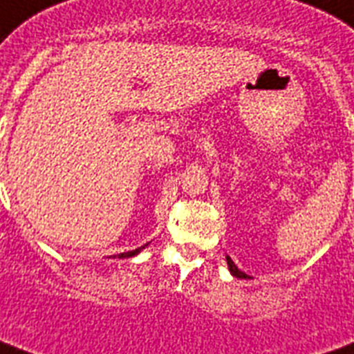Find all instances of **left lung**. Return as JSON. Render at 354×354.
Listing matches in <instances>:
<instances>
[{
    "label": "left lung",
    "instance_id": "8db88e82",
    "mask_svg": "<svg viewBox=\"0 0 354 354\" xmlns=\"http://www.w3.org/2000/svg\"><path fill=\"white\" fill-rule=\"evenodd\" d=\"M226 261H228V267H230V273L234 274V277H237V279H250V277H247V274L243 273V271H239V269H237L236 263H234V261H232L230 258H228V256H226Z\"/></svg>",
    "mask_w": 354,
    "mask_h": 354
}]
</instances>
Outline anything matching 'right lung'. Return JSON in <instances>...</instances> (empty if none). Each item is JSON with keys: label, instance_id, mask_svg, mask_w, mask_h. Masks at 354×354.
Instances as JSON below:
<instances>
[{"label": "right lung", "instance_id": "obj_1", "mask_svg": "<svg viewBox=\"0 0 354 354\" xmlns=\"http://www.w3.org/2000/svg\"><path fill=\"white\" fill-rule=\"evenodd\" d=\"M147 245H148V243H147ZM142 249H145V245H142V247H139V249L129 250V252H122V254H118V258H129V256H135L137 252H139V250H142Z\"/></svg>", "mask_w": 354, "mask_h": 354}]
</instances>
